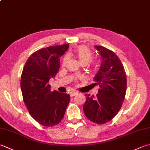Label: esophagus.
I'll return each instance as SVG.
<instances>
[{"instance_id":"34e87169","label":"esophagus","mask_w":150,"mask_h":150,"mask_svg":"<svg viewBox=\"0 0 150 150\" xmlns=\"http://www.w3.org/2000/svg\"><path fill=\"white\" fill-rule=\"evenodd\" d=\"M69 94H70V96H71V97H73V96H75L77 94V92L73 91V92H71L69 93Z\"/></svg>"}]
</instances>
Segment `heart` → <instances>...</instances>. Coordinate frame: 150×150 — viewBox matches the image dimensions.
<instances>
[{
    "label": "heart",
    "mask_w": 150,
    "mask_h": 150,
    "mask_svg": "<svg viewBox=\"0 0 150 150\" xmlns=\"http://www.w3.org/2000/svg\"><path fill=\"white\" fill-rule=\"evenodd\" d=\"M71 54L72 53H69V54ZM75 54L82 64H86L90 62L93 57L92 51L87 47L85 46L79 47V48L76 49ZM67 59H68V55L66 54L63 59V64H65ZM80 79H82V77H81Z\"/></svg>",
    "instance_id": "heart-1"
}]
</instances>
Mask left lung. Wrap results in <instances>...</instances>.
I'll list each match as a JSON object with an SVG mask.
<instances>
[{"instance_id": "8db88e82", "label": "left lung", "mask_w": 150, "mask_h": 150, "mask_svg": "<svg viewBox=\"0 0 150 150\" xmlns=\"http://www.w3.org/2000/svg\"><path fill=\"white\" fill-rule=\"evenodd\" d=\"M102 57L101 66L94 77L99 88L96 96L85 94L83 106L85 115L91 122L104 124L114 118L124 101L127 78L119 57L103 46H95Z\"/></svg>"}]
</instances>
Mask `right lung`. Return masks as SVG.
Instances as JSON below:
<instances>
[{"label": "right lung", "instance_id": "obj_1", "mask_svg": "<svg viewBox=\"0 0 150 150\" xmlns=\"http://www.w3.org/2000/svg\"><path fill=\"white\" fill-rule=\"evenodd\" d=\"M69 43L38 50L26 60L21 77L23 101L31 116L40 124L52 127L64 118L70 96L54 90L49 81L59 70L60 58Z\"/></svg>", "mask_w": 150, "mask_h": 150}]
</instances>
